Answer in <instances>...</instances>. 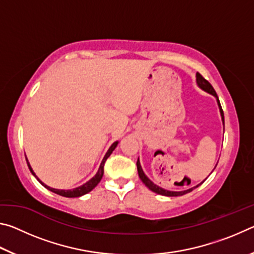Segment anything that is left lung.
<instances>
[{
    "mask_svg": "<svg viewBox=\"0 0 254 254\" xmlns=\"http://www.w3.org/2000/svg\"><path fill=\"white\" fill-rule=\"evenodd\" d=\"M196 80H197V84H198L199 87L201 89H204V91H206L209 94H212V95H214L215 97H216L217 100V103H218V106H220V111H221V115H222V120H223V123H224V113H223V110H222V106H221V103H220V100H218V96L216 92H215V89L213 88V86L209 84L208 80H206L203 76H201L199 72H197L196 75ZM136 167H137V173H139V177L140 179L142 180V183L147 186L150 190H152L154 192H157V194L159 195H163V196H169V197H173V196H183L185 194H187V192H190L192 189H195L196 187H198L199 185H197L196 187H192V188H189L187 189V190H182V191H170V190H166V189H163L161 187L157 186L156 184H153L151 180H150L147 176L144 175L142 168H141V165H140V161L139 159H137L136 161Z\"/></svg>",
    "mask_w": 254,
    "mask_h": 254,
    "instance_id": "left-lung-1",
    "label": "left lung"
}]
</instances>
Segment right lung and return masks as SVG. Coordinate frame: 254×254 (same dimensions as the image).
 <instances>
[{"mask_svg":"<svg viewBox=\"0 0 254 254\" xmlns=\"http://www.w3.org/2000/svg\"><path fill=\"white\" fill-rule=\"evenodd\" d=\"M117 145H118V142H114L113 144L111 145L110 149L107 150V152H106V154L104 156V158H103L102 163H101L100 168H98V171H97V174L95 175V177H93L91 180H89V182L84 184L83 186L77 187V188H75V189H71V190H63V189H55V188H51V187H49V186H47V185H45L44 183H42L41 180L37 177L36 174L33 173L31 166H30V163L28 162V159H27V163H28V167H29L30 171H31V173H32V175H33L34 177H36L38 180H39V183L42 185V186H45L47 189H49V190L55 192V194L60 195V196H64V197H79V196H83V195H85V194H87V192H89L91 190H93V189L97 186V184L101 182V179H102V177H103V174H104V165H105L106 159L111 156V153L113 152V150H114L115 148H117Z\"/></svg>","mask_w":254,"mask_h":254,"instance_id":"obj_1","label":"right lung"}]
</instances>
